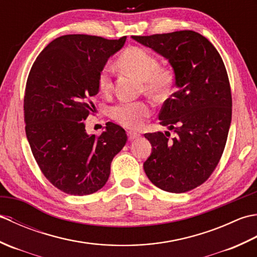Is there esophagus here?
<instances>
[{
    "mask_svg": "<svg viewBox=\"0 0 257 257\" xmlns=\"http://www.w3.org/2000/svg\"><path fill=\"white\" fill-rule=\"evenodd\" d=\"M139 137H140V135H139L138 133H136V132H128V139H129L130 141L137 139V138H139Z\"/></svg>",
    "mask_w": 257,
    "mask_h": 257,
    "instance_id": "obj_1",
    "label": "esophagus"
}]
</instances>
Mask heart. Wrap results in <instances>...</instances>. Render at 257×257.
Wrapping results in <instances>:
<instances>
[{
  "instance_id": "obj_1",
  "label": "heart",
  "mask_w": 257,
  "mask_h": 257,
  "mask_svg": "<svg viewBox=\"0 0 257 257\" xmlns=\"http://www.w3.org/2000/svg\"><path fill=\"white\" fill-rule=\"evenodd\" d=\"M118 63L144 80L145 90L156 97H166L170 94L174 83L172 69L160 66L158 58L146 48L132 46L124 50ZM98 87L103 92L110 91L112 87V66L105 64L98 74ZM151 106L146 101H122L111 109V118L125 128L137 129L150 117Z\"/></svg>"
}]
</instances>
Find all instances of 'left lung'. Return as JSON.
I'll return each mask as SVG.
<instances>
[{"label":"left lung","instance_id":"obj_1","mask_svg":"<svg viewBox=\"0 0 257 257\" xmlns=\"http://www.w3.org/2000/svg\"><path fill=\"white\" fill-rule=\"evenodd\" d=\"M133 38L168 59L177 87L159 113L160 124L176 136L145 134L152 146L145 172L163 191L188 192L210 178L225 148L232 119L225 65L212 43L193 31Z\"/></svg>","mask_w":257,"mask_h":257}]
</instances>
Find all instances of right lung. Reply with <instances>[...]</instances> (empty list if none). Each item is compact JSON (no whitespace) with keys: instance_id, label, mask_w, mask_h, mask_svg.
<instances>
[{"instance_id":"right-lung-1","label":"right lung","mask_w":257,"mask_h":257,"mask_svg":"<svg viewBox=\"0 0 257 257\" xmlns=\"http://www.w3.org/2000/svg\"><path fill=\"white\" fill-rule=\"evenodd\" d=\"M125 36L72 34L51 42L33 64L25 87L24 122L32 154L54 187L70 195L97 192L110 165L127 143L120 125L107 122L101 135H87L85 119L94 111L98 74L121 48Z\"/></svg>"}]
</instances>
